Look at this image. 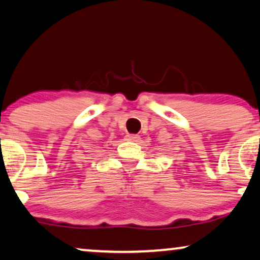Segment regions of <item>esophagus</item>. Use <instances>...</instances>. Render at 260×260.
Here are the masks:
<instances>
[{"mask_svg": "<svg viewBox=\"0 0 260 260\" xmlns=\"http://www.w3.org/2000/svg\"><path fill=\"white\" fill-rule=\"evenodd\" d=\"M126 137H127V139H129V141H134V142H136L139 139L138 135H135V134H127Z\"/></svg>", "mask_w": 260, "mask_h": 260, "instance_id": "obj_1", "label": "esophagus"}]
</instances>
